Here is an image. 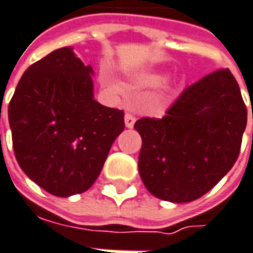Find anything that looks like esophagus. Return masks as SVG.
I'll return each mask as SVG.
<instances>
[{"mask_svg": "<svg viewBox=\"0 0 253 253\" xmlns=\"http://www.w3.org/2000/svg\"><path fill=\"white\" fill-rule=\"evenodd\" d=\"M135 123V118L131 115V113H126V116H125V125H126L127 128H131V127L134 126Z\"/></svg>", "mask_w": 253, "mask_h": 253, "instance_id": "esophagus-1", "label": "esophagus"}]
</instances>
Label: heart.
Masks as SVG:
<instances>
[{"label": "heart", "mask_w": 253, "mask_h": 253, "mask_svg": "<svg viewBox=\"0 0 253 253\" xmlns=\"http://www.w3.org/2000/svg\"><path fill=\"white\" fill-rule=\"evenodd\" d=\"M160 81H161V78H160V77H154V78H151V83L153 84L160 83Z\"/></svg>", "instance_id": "1"}]
</instances>
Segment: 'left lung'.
<instances>
[{
    "label": "left lung",
    "mask_w": 253,
    "mask_h": 253,
    "mask_svg": "<svg viewBox=\"0 0 253 253\" xmlns=\"http://www.w3.org/2000/svg\"><path fill=\"white\" fill-rule=\"evenodd\" d=\"M245 127L247 106L228 68L187 86L164 118L135 122L147 190L172 203L206 195L237 161Z\"/></svg>",
    "instance_id": "1"
}]
</instances>
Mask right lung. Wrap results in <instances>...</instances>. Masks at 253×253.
Returning a JSON list of instances; mask_svg holds the SVG:
<instances>
[{"mask_svg":"<svg viewBox=\"0 0 253 253\" xmlns=\"http://www.w3.org/2000/svg\"><path fill=\"white\" fill-rule=\"evenodd\" d=\"M92 74L73 47L54 50L23 73L8 106L16 161L54 196L88 190L125 130L123 110L93 99Z\"/></svg>","mask_w":253,"mask_h":253,"instance_id":"obj_1","label":"right lung"}]
</instances>
